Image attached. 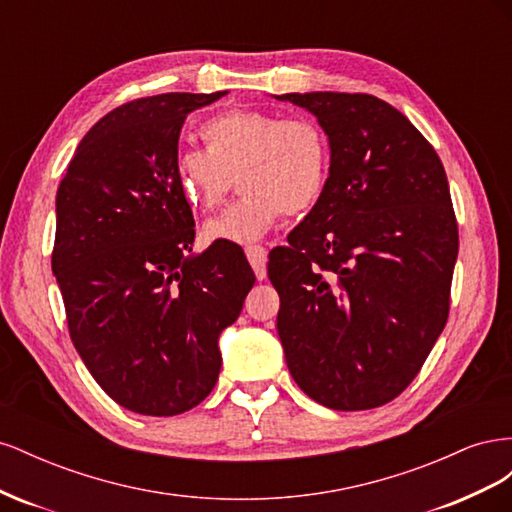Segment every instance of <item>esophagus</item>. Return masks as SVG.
Returning <instances> with one entry per match:
<instances>
[{"instance_id":"esophagus-1","label":"esophagus","mask_w":512,"mask_h":512,"mask_svg":"<svg viewBox=\"0 0 512 512\" xmlns=\"http://www.w3.org/2000/svg\"><path fill=\"white\" fill-rule=\"evenodd\" d=\"M245 256L250 260V265L256 273L258 280H265L267 277V250L262 245H247Z\"/></svg>"}]
</instances>
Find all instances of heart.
<instances>
[{"mask_svg":"<svg viewBox=\"0 0 512 512\" xmlns=\"http://www.w3.org/2000/svg\"><path fill=\"white\" fill-rule=\"evenodd\" d=\"M200 138L205 149H183L173 162L181 196L192 207L215 209L235 175L243 192L205 224L207 241H258L286 213L312 211L329 185L331 147L314 119L230 108L207 119Z\"/></svg>","mask_w":512,"mask_h":512,"instance_id":"obj_1","label":"heart"}]
</instances>
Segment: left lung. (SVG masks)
<instances>
[{"instance_id": "obj_1", "label": "left lung", "mask_w": 512, "mask_h": 512, "mask_svg": "<svg viewBox=\"0 0 512 512\" xmlns=\"http://www.w3.org/2000/svg\"><path fill=\"white\" fill-rule=\"evenodd\" d=\"M331 147L320 203L269 254L277 335L299 389L331 410L389 404L421 371L451 305L459 232L444 166L369 94H284Z\"/></svg>"}]
</instances>
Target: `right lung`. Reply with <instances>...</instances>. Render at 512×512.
<instances>
[{
	"label": "right lung",
	"mask_w": 512,
	"mask_h": 512,
	"mask_svg": "<svg viewBox=\"0 0 512 512\" xmlns=\"http://www.w3.org/2000/svg\"><path fill=\"white\" fill-rule=\"evenodd\" d=\"M226 96L160 94L104 115L61 179L51 267L76 352L104 393L147 416L198 406L220 376V333L256 275L237 243L190 254L173 179L188 113Z\"/></svg>",
	"instance_id": "add662e5"
}]
</instances>
